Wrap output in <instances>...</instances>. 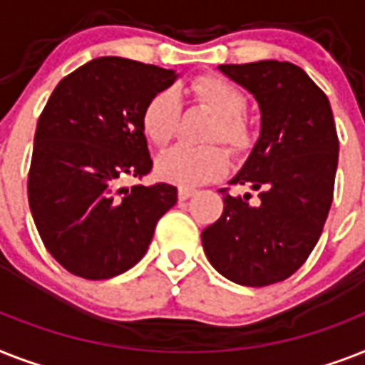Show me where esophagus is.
Listing matches in <instances>:
<instances>
[{
    "mask_svg": "<svg viewBox=\"0 0 365 365\" xmlns=\"http://www.w3.org/2000/svg\"><path fill=\"white\" fill-rule=\"evenodd\" d=\"M195 192L197 191L192 187H183V185H180V187H178V198H180V200H187V198H191Z\"/></svg>",
    "mask_w": 365,
    "mask_h": 365,
    "instance_id": "esophagus-1",
    "label": "esophagus"
}]
</instances>
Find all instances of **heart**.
I'll return each mask as SVG.
<instances>
[{"label":"heart","mask_w":365,"mask_h":365,"mask_svg":"<svg viewBox=\"0 0 365 365\" xmlns=\"http://www.w3.org/2000/svg\"><path fill=\"white\" fill-rule=\"evenodd\" d=\"M191 96L206 106L215 121L208 133L210 142H223L234 155H244L253 146V125L244 114L247 99L244 91L219 75H200L191 82ZM182 118V99L174 88H163L146 101L140 125L153 146L163 148L173 140ZM157 176L165 182L191 187L200 185L227 170V152L221 146H174L157 157Z\"/></svg>","instance_id":"b5f03b06"}]
</instances>
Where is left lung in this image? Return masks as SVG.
<instances>
[{
	"mask_svg": "<svg viewBox=\"0 0 365 365\" xmlns=\"http://www.w3.org/2000/svg\"><path fill=\"white\" fill-rule=\"evenodd\" d=\"M259 101L262 125L244 168L223 192L221 217L202 230L204 253L227 279L245 287L285 281L311 255L327 223L336 183L337 140L330 101L289 61L219 65Z\"/></svg>",
	"mask_w": 365,
	"mask_h": 365,
	"instance_id": "1",
	"label": "left lung"
}]
</instances>
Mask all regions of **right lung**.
<instances>
[{"label": "right lung", "mask_w": 365, "mask_h": 365, "mask_svg": "<svg viewBox=\"0 0 365 365\" xmlns=\"http://www.w3.org/2000/svg\"><path fill=\"white\" fill-rule=\"evenodd\" d=\"M174 80L157 65L91 59L56 86L38 115L29 210L44 247L71 274L99 281L133 268L176 204L170 183L123 185L152 173L140 114Z\"/></svg>", "instance_id": "add662e5"}]
</instances>
